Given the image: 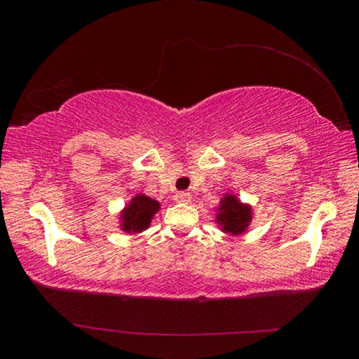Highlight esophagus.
I'll return each instance as SVG.
<instances>
[{
  "mask_svg": "<svg viewBox=\"0 0 359 359\" xmlns=\"http://www.w3.org/2000/svg\"><path fill=\"white\" fill-rule=\"evenodd\" d=\"M174 199L177 203H190L191 201V194L188 191H177L174 194Z\"/></svg>",
  "mask_w": 359,
  "mask_h": 359,
  "instance_id": "1",
  "label": "esophagus"
}]
</instances>
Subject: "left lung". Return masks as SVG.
Listing matches in <instances>:
<instances>
[{
  "mask_svg": "<svg viewBox=\"0 0 359 359\" xmlns=\"http://www.w3.org/2000/svg\"><path fill=\"white\" fill-rule=\"evenodd\" d=\"M217 220L222 224L224 233L239 234L244 233L248 223H250L252 210L248 205L239 203L238 198L233 196V194H226L223 198L220 209H218Z\"/></svg>",
  "mask_w": 359,
  "mask_h": 359,
  "instance_id": "obj_1",
  "label": "left lung"
}]
</instances>
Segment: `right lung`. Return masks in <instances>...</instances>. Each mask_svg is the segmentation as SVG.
<instances>
[{
	"mask_svg": "<svg viewBox=\"0 0 359 359\" xmlns=\"http://www.w3.org/2000/svg\"><path fill=\"white\" fill-rule=\"evenodd\" d=\"M158 209H160V204L155 199L145 196V194H137L121 214V220H123L121 229H125L126 233H141L149 226L151 217Z\"/></svg>",
	"mask_w": 359,
	"mask_h": 359,
	"instance_id": "add662e5",
	"label": "right lung"
}]
</instances>
